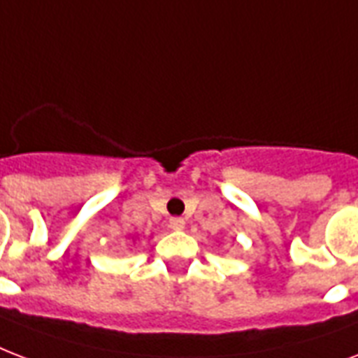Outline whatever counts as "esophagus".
<instances>
[{
  "label": "esophagus",
  "instance_id": "esophagus-1",
  "mask_svg": "<svg viewBox=\"0 0 358 358\" xmlns=\"http://www.w3.org/2000/svg\"><path fill=\"white\" fill-rule=\"evenodd\" d=\"M169 228H171V230H182V228H185V220H182L181 217H171V219H169Z\"/></svg>",
  "mask_w": 358,
  "mask_h": 358
}]
</instances>
